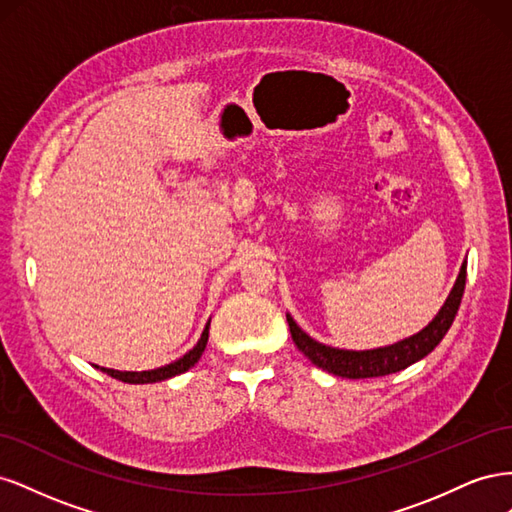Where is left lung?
Here are the masks:
<instances>
[{
    "mask_svg": "<svg viewBox=\"0 0 512 512\" xmlns=\"http://www.w3.org/2000/svg\"><path fill=\"white\" fill-rule=\"evenodd\" d=\"M466 267H468V262H463L457 282H455L451 294H448V299L442 305L438 316L433 318L421 333L404 339V342H397L393 346L376 348V350H363V352L337 350L331 346L318 344L316 339H312L305 331H301L297 327V322H294L286 314L292 342L297 344V348L314 365H318L320 369L329 371V374H335V376L356 380V378H378V376L395 374V371H401L408 365L421 361L423 356H427L433 348L442 342L446 331L451 329V324L457 316V309L461 305L463 288H466V271H468Z\"/></svg>",
    "mask_w": 512,
    "mask_h": 512,
    "instance_id": "left-lung-1",
    "label": "left lung"
}]
</instances>
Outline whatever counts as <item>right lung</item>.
<instances>
[{
  "label": "right lung",
  "instance_id": "add662e5",
  "mask_svg": "<svg viewBox=\"0 0 512 512\" xmlns=\"http://www.w3.org/2000/svg\"><path fill=\"white\" fill-rule=\"evenodd\" d=\"M207 339H209V324L205 327L203 335H200L198 344H196L188 354H183L181 359H177L175 363H168V365H164V367L151 369V371H117V369H104V367H100V369L104 371V374L111 376V378H117V380L128 382V384H149V382L168 380V378L183 374V371H188L190 367H194V363H198L200 354L205 352ZM96 367H98V365H96Z\"/></svg>",
  "mask_w": 512,
  "mask_h": 512
}]
</instances>
